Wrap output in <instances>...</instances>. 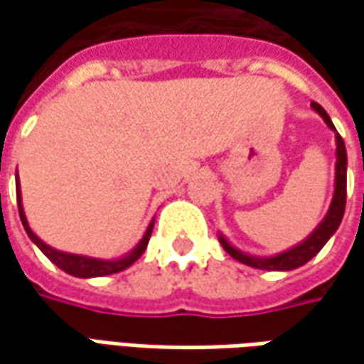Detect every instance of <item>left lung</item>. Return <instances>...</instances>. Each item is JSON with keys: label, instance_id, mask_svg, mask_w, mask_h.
<instances>
[{"label": "left lung", "instance_id": "8db88e82", "mask_svg": "<svg viewBox=\"0 0 364 364\" xmlns=\"http://www.w3.org/2000/svg\"><path fill=\"white\" fill-rule=\"evenodd\" d=\"M312 107L322 115V119L326 121V125H328L330 129H334L328 113L318 105V103H314V101H312ZM344 206H346V147H344L343 137L336 133V188H334V198H332V204H330V210L326 218L320 223V227L304 243L294 247V249H289L286 253H279V255L269 259L249 257V255H245L241 251H237L235 247H231L223 237H220V245L225 247V251L231 257L241 261L245 265H251V267H257V269H267V272H289V269H296V267H300L304 263H308L326 245V241L336 232L341 220H343Z\"/></svg>", "mask_w": 364, "mask_h": 364}]
</instances>
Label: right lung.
Instances as JSON below:
<instances>
[{
    "instance_id": "1",
    "label": "right lung",
    "mask_w": 364,
    "mask_h": 364,
    "mask_svg": "<svg viewBox=\"0 0 364 364\" xmlns=\"http://www.w3.org/2000/svg\"><path fill=\"white\" fill-rule=\"evenodd\" d=\"M16 194H18V208H20L21 225H23L26 232H28V237H30V239L40 247V251H42V253H44V255H46L54 265H58L63 272L70 273V275H75V277H103V275H111V273L123 272L125 267H129L132 263H135L137 259L141 257V253L146 251L147 241H149L151 229H154V223H151V225L147 227L146 237L141 239V243L137 245L127 257L119 259V261H101V259L70 255V253H63V251L52 249V247H48L44 241H40V239L36 237L34 232H32V229L28 227V220H26V217H23V208H21V200H20V186H18V184H16Z\"/></svg>"
}]
</instances>
